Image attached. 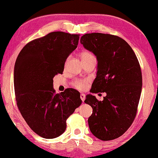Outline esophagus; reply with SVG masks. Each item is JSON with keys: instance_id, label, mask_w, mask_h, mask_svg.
<instances>
[{"instance_id": "esophagus-1", "label": "esophagus", "mask_w": 158, "mask_h": 158, "mask_svg": "<svg viewBox=\"0 0 158 158\" xmlns=\"http://www.w3.org/2000/svg\"><path fill=\"white\" fill-rule=\"evenodd\" d=\"M81 98L82 101H83V102H84V100H85V94H84V93H82V94L81 95Z\"/></svg>"}]
</instances>
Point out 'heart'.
I'll use <instances>...</instances> for the list:
<instances>
[{"mask_svg":"<svg viewBox=\"0 0 158 158\" xmlns=\"http://www.w3.org/2000/svg\"><path fill=\"white\" fill-rule=\"evenodd\" d=\"M93 57V55L90 52L88 51H83L81 52V58L82 61L87 60V59L92 58ZM88 81L86 79H77L75 80V81L73 82L72 85L73 86L75 87L76 89H78V90H83L86 88L87 85H88Z\"/></svg>","mask_w":158,"mask_h":158,"instance_id":"1","label":"heart"}]
</instances>
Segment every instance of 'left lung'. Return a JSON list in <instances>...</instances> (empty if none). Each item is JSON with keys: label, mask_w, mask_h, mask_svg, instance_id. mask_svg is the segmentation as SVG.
Returning <instances> with one entry per match:
<instances>
[{"label": "left lung", "mask_w": 158, "mask_h": 158, "mask_svg": "<svg viewBox=\"0 0 158 158\" xmlns=\"http://www.w3.org/2000/svg\"><path fill=\"white\" fill-rule=\"evenodd\" d=\"M81 43L98 60L90 92L107 94L102 101L87 95L85 103L93 108L89 127L100 140H114L127 131L138 112L143 85L140 63L128 43L117 35L86 33Z\"/></svg>", "instance_id": "obj_1"}]
</instances>
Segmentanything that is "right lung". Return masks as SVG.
Instances as JSON below:
<instances>
[{"label":"right lung","instance_id":"add662e5","mask_svg":"<svg viewBox=\"0 0 158 158\" xmlns=\"http://www.w3.org/2000/svg\"><path fill=\"white\" fill-rule=\"evenodd\" d=\"M79 34L52 32L23 48L14 68L17 106L31 129L43 138L63 134L66 120L81 106V94L68 88L56 94L53 77L62 74L65 60L78 44Z\"/></svg>","mask_w":158,"mask_h":158}]
</instances>
